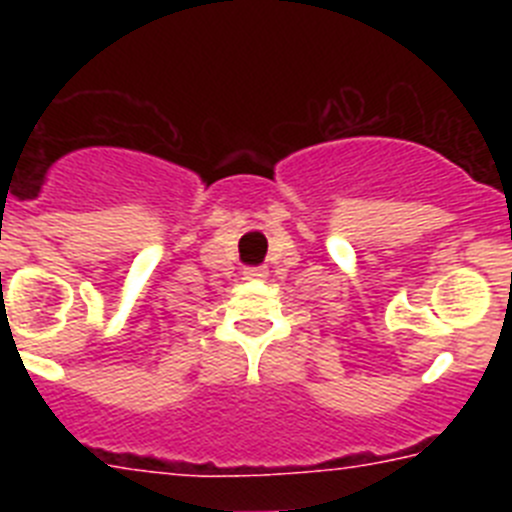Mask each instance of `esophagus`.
<instances>
[{
	"mask_svg": "<svg viewBox=\"0 0 512 512\" xmlns=\"http://www.w3.org/2000/svg\"><path fill=\"white\" fill-rule=\"evenodd\" d=\"M269 271H266V266H248V269H243V279H259V277H266Z\"/></svg>",
	"mask_w": 512,
	"mask_h": 512,
	"instance_id": "esophagus-1",
	"label": "esophagus"
}]
</instances>
